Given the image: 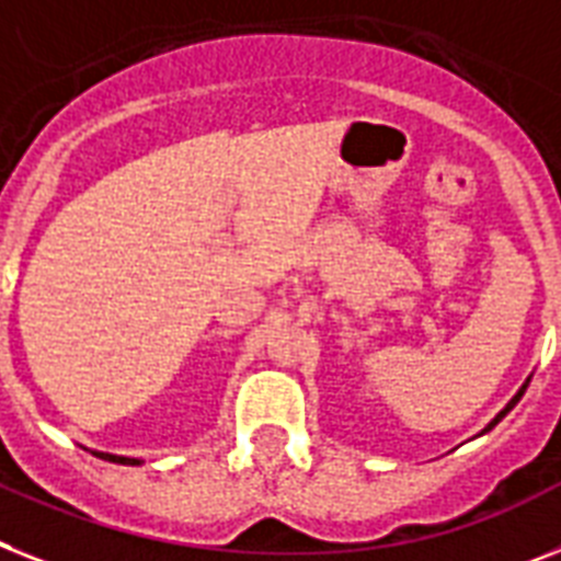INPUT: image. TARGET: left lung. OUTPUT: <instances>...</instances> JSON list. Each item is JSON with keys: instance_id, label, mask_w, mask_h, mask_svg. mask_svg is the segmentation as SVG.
Segmentation results:
<instances>
[{"instance_id": "1", "label": "left lung", "mask_w": 561, "mask_h": 561, "mask_svg": "<svg viewBox=\"0 0 561 561\" xmlns=\"http://www.w3.org/2000/svg\"><path fill=\"white\" fill-rule=\"evenodd\" d=\"M522 393H525V388H522V390H519V393H516V397H513V399H511V404H507V408H505V411H502V413H499V416H496V419H493V422H491V425H488V431H491V427H493V425H496V422H499V419H502V416H505V413H507V411H511V408H513V404H516V402H519V399H522Z\"/></svg>"}]
</instances>
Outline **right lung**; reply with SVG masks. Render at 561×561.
Listing matches in <instances>:
<instances>
[{"label":"right lung","mask_w":561,"mask_h":561,"mask_svg":"<svg viewBox=\"0 0 561 561\" xmlns=\"http://www.w3.org/2000/svg\"><path fill=\"white\" fill-rule=\"evenodd\" d=\"M93 456H99V459H105V462H119V465H139V459H128V456H111V454H96V450H93Z\"/></svg>","instance_id":"right-lung-1"}]
</instances>
